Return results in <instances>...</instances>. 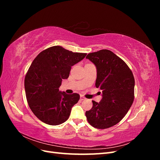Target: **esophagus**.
Listing matches in <instances>:
<instances>
[{
	"label": "esophagus",
	"mask_w": 160,
	"mask_h": 160,
	"mask_svg": "<svg viewBox=\"0 0 160 160\" xmlns=\"http://www.w3.org/2000/svg\"><path fill=\"white\" fill-rule=\"evenodd\" d=\"M80 99H81V101H83V100H85V99H86V98H85V97L81 95V97H80Z\"/></svg>",
	"instance_id": "1"
}]
</instances>
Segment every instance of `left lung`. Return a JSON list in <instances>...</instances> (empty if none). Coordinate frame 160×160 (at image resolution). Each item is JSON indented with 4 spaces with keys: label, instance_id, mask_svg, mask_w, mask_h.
Returning <instances> with one entry per match:
<instances>
[{
    "label": "left lung",
    "instance_id": "1",
    "mask_svg": "<svg viewBox=\"0 0 160 160\" xmlns=\"http://www.w3.org/2000/svg\"><path fill=\"white\" fill-rule=\"evenodd\" d=\"M87 59L97 68L95 86L102 91L99 103L85 112L89 123L97 129L113 126L122 120L134 99L135 80L132 71L118 56L108 49L91 52Z\"/></svg>",
    "mask_w": 160,
    "mask_h": 160
}]
</instances>
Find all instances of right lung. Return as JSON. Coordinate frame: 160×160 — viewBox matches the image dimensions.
Instances as JSON below:
<instances>
[{
    "instance_id": "obj_1",
    "label": "right lung",
    "mask_w": 160,
    "mask_h": 160,
    "mask_svg": "<svg viewBox=\"0 0 160 160\" xmlns=\"http://www.w3.org/2000/svg\"><path fill=\"white\" fill-rule=\"evenodd\" d=\"M86 55L53 46L41 52L33 60L25 76V89L28 106L41 122L57 125L68 119L80 96L68 95L59 88L62 79L69 77L71 67Z\"/></svg>"
}]
</instances>
